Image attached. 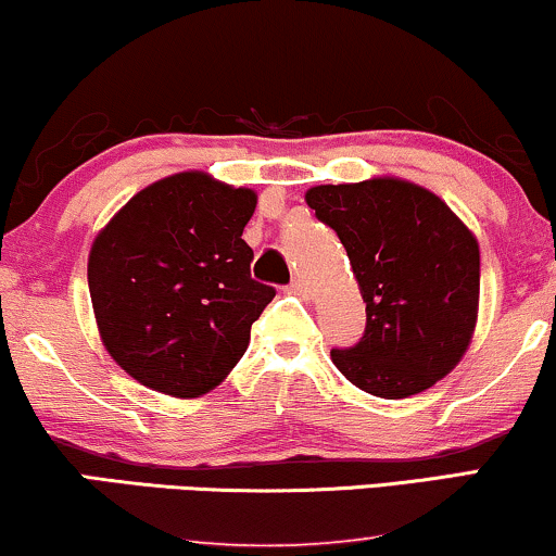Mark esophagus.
<instances>
[{
    "label": "esophagus",
    "mask_w": 556,
    "mask_h": 556,
    "mask_svg": "<svg viewBox=\"0 0 556 556\" xmlns=\"http://www.w3.org/2000/svg\"><path fill=\"white\" fill-rule=\"evenodd\" d=\"M290 292L300 294V298H305V294H307V282H305V279H302V277H292Z\"/></svg>",
    "instance_id": "34e87169"
}]
</instances>
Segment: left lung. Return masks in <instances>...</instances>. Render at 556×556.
Listing matches in <instances>:
<instances>
[{"mask_svg": "<svg viewBox=\"0 0 556 556\" xmlns=\"http://www.w3.org/2000/svg\"><path fill=\"white\" fill-rule=\"evenodd\" d=\"M307 205L333 228L367 302V328L330 359L375 397L418 395L456 367L472 339L480 249L433 192L400 179L323 185Z\"/></svg>", "mask_w": 556, "mask_h": 556, "instance_id": "left-lung-1", "label": "left lung"}]
</instances>
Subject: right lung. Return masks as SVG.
<instances>
[{
  "instance_id": "obj_1",
  "label": "right lung",
  "mask_w": 556,
  "mask_h": 556,
  "mask_svg": "<svg viewBox=\"0 0 556 556\" xmlns=\"http://www.w3.org/2000/svg\"><path fill=\"white\" fill-rule=\"evenodd\" d=\"M251 189L202 172L146 187L97 236L89 294L110 356L146 388L194 397L223 382L277 290L251 277Z\"/></svg>"
}]
</instances>
